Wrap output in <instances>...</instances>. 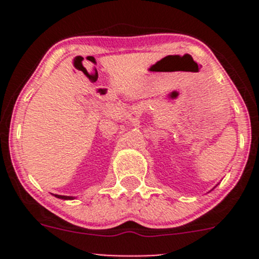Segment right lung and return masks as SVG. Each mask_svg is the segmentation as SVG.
<instances>
[{
  "label": "right lung",
  "mask_w": 259,
  "mask_h": 259,
  "mask_svg": "<svg viewBox=\"0 0 259 259\" xmlns=\"http://www.w3.org/2000/svg\"><path fill=\"white\" fill-rule=\"evenodd\" d=\"M55 197L60 198V199H72V197H66V195H55Z\"/></svg>",
  "instance_id": "add662e5"
}]
</instances>
